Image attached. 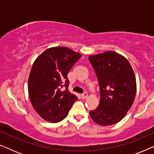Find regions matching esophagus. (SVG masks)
Segmentation results:
<instances>
[{"mask_svg":"<svg viewBox=\"0 0 154 154\" xmlns=\"http://www.w3.org/2000/svg\"><path fill=\"white\" fill-rule=\"evenodd\" d=\"M88 97V93L87 92H83V94H81V97L83 99H85Z\"/></svg>","mask_w":154,"mask_h":154,"instance_id":"obj_1","label":"esophagus"}]
</instances>
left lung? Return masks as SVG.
Segmentation results:
<instances>
[{
    "mask_svg": "<svg viewBox=\"0 0 154 154\" xmlns=\"http://www.w3.org/2000/svg\"><path fill=\"white\" fill-rule=\"evenodd\" d=\"M100 91L98 107L90 111L92 119L100 125L117 123L133 104L137 85L133 69L126 58L113 51L90 55Z\"/></svg>",
    "mask_w": 154,
    "mask_h": 154,
    "instance_id": "obj_1",
    "label": "left lung"
}]
</instances>
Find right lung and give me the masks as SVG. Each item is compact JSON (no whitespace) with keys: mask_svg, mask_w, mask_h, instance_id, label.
<instances>
[{"mask_svg":"<svg viewBox=\"0 0 154 154\" xmlns=\"http://www.w3.org/2000/svg\"><path fill=\"white\" fill-rule=\"evenodd\" d=\"M81 57L66 47H54L45 50L33 63L28 81L29 97L45 121H61L78 100L69 91L67 74Z\"/></svg>","mask_w":154,"mask_h":154,"instance_id":"add662e5","label":"right lung"}]
</instances>
